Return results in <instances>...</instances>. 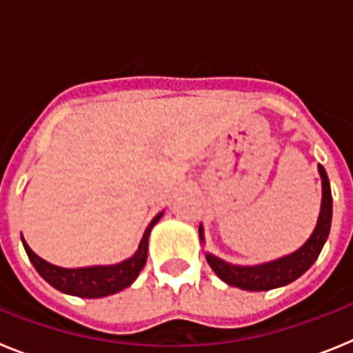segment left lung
Wrapping results in <instances>:
<instances>
[{
    "label": "left lung",
    "mask_w": 353,
    "mask_h": 353,
    "mask_svg": "<svg viewBox=\"0 0 353 353\" xmlns=\"http://www.w3.org/2000/svg\"><path fill=\"white\" fill-rule=\"evenodd\" d=\"M318 173L322 179V205H320L316 226L310 239L305 240L297 251L258 265H233L221 260L212 252H205L208 265L221 281L235 288L248 290V292H267V290L281 288L293 283L316 261L323 244L327 242L330 223H332V194H330L329 176L322 164H318ZM198 233L199 242L205 244L203 224H199Z\"/></svg>",
    "instance_id": "obj_1"
}]
</instances>
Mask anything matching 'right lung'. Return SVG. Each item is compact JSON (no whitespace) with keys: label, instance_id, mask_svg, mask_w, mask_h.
<instances>
[{"label":"right lung","instance_id":"obj_1","mask_svg":"<svg viewBox=\"0 0 353 353\" xmlns=\"http://www.w3.org/2000/svg\"><path fill=\"white\" fill-rule=\"evenodd\" d=\"M162 215H164V212L157 214L154 219L150 221L141 236V242H139L132 256L114 265H93V267H79V269H63V267L42 260L39 254L31 251L23 236H21V240H23L28 258L33 263L35 270L52 288L61 293H67V295H74V297L101 299L121 292L136 281V277L139 276L146 263V258H148L150 233H152L155 224L161 221Z\"/></svg>","mask_w":353,"mask_h":353}]
</instances>
